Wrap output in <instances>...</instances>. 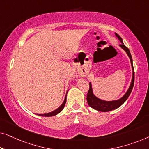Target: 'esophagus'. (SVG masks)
I'll use <instances>...</instances> for the list:
<instances>
[{
    "instance_id": "esophagus-1",
    "label": "esophagus",
    "mask_w": 149,
    "mask_h": 149,
    "mask_svg": "<svg viewBox=\"0 0 149 149\" xmlns=\"http://www.w3.org/2000/svg\"><path fill=\"white\" fill-rule=\"evenodd\" d=\"M84 76H85V74H81V77H84Z\"/></svg>"
}]
</instances>
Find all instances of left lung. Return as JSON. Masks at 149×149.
Listing matches in <instances>:
<instances>
[{"instance_id": "1", "label": "left lung", "mask_w": 149, "mask_h": 149, "mask_svg": "<svg viewBox=\"0 0 149 149\" xmlns=\"http://www.w3.org/2000/svg\"><path fill=\"white\" fill-rule=\"evenodd\" d=\"M115 35L117 36L118 39L119 40V41L121 42V45H119V46L121 47L122 49H123L126 52V54L129 57L130 62H131L132 65V78L131 83L129 86V88L127 89V91H126L125 94L122 96L121 98L116 100H111V101H107L104 100H102L99 97H97L96 95H95L94 93L93 92V89H92V85L91 83H89V89L88 93H87V101L88 103L89 106L92 109L96 110V111H100V112H109L113 111V110L117 109V108L121 107L125 102L127 100V99L129 97L130 93L132 92V89L134 87V67L133 64H132V58L130 54V52L127 47L124 45L123 42V39H122L121 36L119 34L115 33Z\"/></svg>"}]
</instances>
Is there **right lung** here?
<instances>
[{"instance_id": "add662e5", "label": "right lung", "mask_w": 149, "mask_h": 149, "mask_svg": "<svg viewBox=\"0 0 149 149\" xmlns=\"http://www.w3.org/2000/svg\"><path fill=\"white\" fill-rule=\"evenodd\" d=\"M67 92H68V91H67ZM67 92H66V96H65V98H64V100L63 102V103L61 104V106L60 107H58V109L55 110L54 111H52L50 112V113H45V114H37L39 116H42V117H52V116H55L56 115H58V113H60L61 111H62L63 109L64 108V106H65V104H66V95H67Z\"/></svg>"}]
</instances>
